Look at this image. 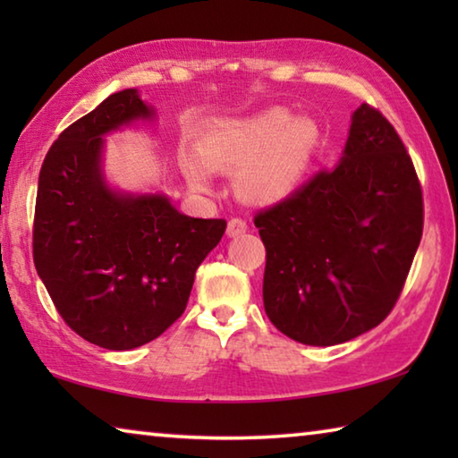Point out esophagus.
Returning <instances> with one entry per match:
<instances>
[{
	"label": "esophagus",
	"instance_id": "obj_1",
	"mask_svg": "<svg viewBox=\"0 0 458 458\" xmlns=\"http://www.w3.org/2000/svg\"><path fill=\"white\" fill-rule=\"evenodd\" d=\"M248 230V224L242 220V218H232L230 222H228V228H226V234L230 236V238H234V236H240V234H244V232Z\"/></svg>",
	"mask_w": 458,
	"mask_h": 458
}]
</instances>
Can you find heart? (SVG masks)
<instances>
[{"label":"heart","instance_id":"b5f03b06","mask_svg":"<svg viewBox=\"0 0 458 458\" xmlns=\"http://www.w3.org/2000/svg\"><path fill=\"white\" fill-rule=\"evenodd\" d=\"M319 145L311 119L273 108L257 117L216 123L198 139V155L180 153L182 174L193 190L212 188L210 174H236L238 196L252 204H273L303 180Z\"/></svg>","mask_w":458,"mask_h":458}]
</instances>
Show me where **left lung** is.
Returning a JSON list of instances; mask_svg holds the SVG:
<instances>
[{
    "label": "left lung",
    "mask_w": 458,
    "mask_h": 458,
    "mask_svg": "<svg viewBox=\"0 0 458 458\" xmlns=\"http://www.w3.org/2000/svg\"><path fill=\"white\" fill-rule=\"evenodd\" d=\"M254 226L270 323L299 344L337 345L396 305L422 238V188L392 123L361 105L339 164L260 210Z\"/></svg>",
    "instance_id": "obj_1"
}]
</instances>
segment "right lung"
<instances>
[{"instance_id":"1","label":"right lung","mask_w":458,"mask_h":458,"mask_svg":"<svg viewBox=\"0 0 458 458\" xmlns=\"http://www.w3.org/2000/svg\"><path fill=\"white\" fill-rule=\"evenodd\" d=\"M153 111L135 89L114 92L52 143L40 169L34 265L64 323L105 350L159 337L188 305L193 276L226 220L190 218L165 196L105 183L103 135Z\"/></svg>"}]
</instances>
